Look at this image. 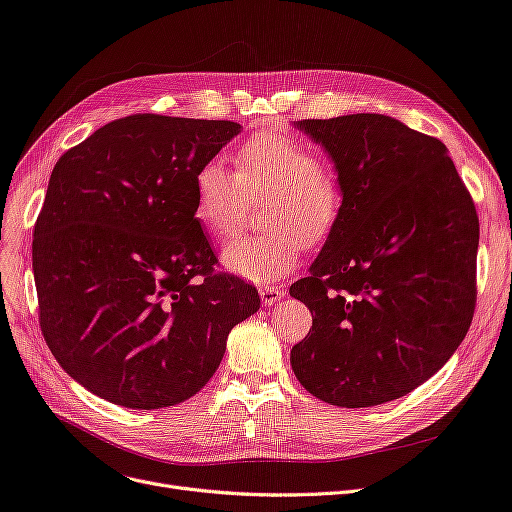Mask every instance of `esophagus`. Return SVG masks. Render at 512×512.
<instances>
[{
  "mask_svg": "<svg viewBox=\"0 0 512 512\" xmlns=\"http://www.w3.org/2000/svg\"><path fill=\"white\" fill-rule=\"evenodd\" d=\"M259 297H261V303L265 307H272L274 303L282 301L286 297V290L282 286H261L259 288Z\"/></svg>",
  "mask_w": 512,
  "mask_h": 512,
  "instance_id": "esophagus-1",
  "label": "esophagus"
}]
</instances>
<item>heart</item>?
I'll return each instance as SVG.
<instances>
[{"mask_svg":"<svg viewBox=\"0 0 512 512\" xmlns=\"http://www.w3.org/2000/svg\"><path fill=\"white\" fill-rule=\"evenodd\" d=\"M236 172L213 157L195 174L193 213L215 238L226 240L245 222L251 203H263V236L236 238L222 249L224 270L255 284H270L292 272L301 242L315 247L336 228L342 186L324 159L297 139L263 132L240 145Z\"/></svg>","mask_w":512,"mask_h":512,"instance_id":"b5f03b06","label":"heart"}]
</instances>
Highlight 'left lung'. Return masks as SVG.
<instances>
[{"label":"left lung","instance_id":"left-lung-1","mask_svg":"<svg viewBox=\"0 0 512 512\" xmlns=\"http://www.w3.org/2000/svg\"><path fill=\"white\" fill-rule=\"evenodd\" d=\"M342 186L334 232L290 286L315 313L290 351L301 386L336 407L384 405L427 382L475 309L479 222L448 149L396 118L299 120Z\"/></svg>","mask_w":512,"mask_h":512}]
</instances>
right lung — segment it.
<instances>
[{
	"label": "right lung",
	"instance_id": "add662e5",
	"mask_svg": "<svg viewBox=\"0 0 512 512\" xmlns=\"http://www.w3.org/2000/svg\"><path fill=\"white\" fill-rule=\"evenodd\" d=\"M230 120L137 114L95 130L51 172L35 224L41 332L62 369L126 409L195 396L253 286L213 274L195 174L240 132Z\"/></svg>",
	"mask_w": 512,
	"mask_h": 512
}]
</instances>
